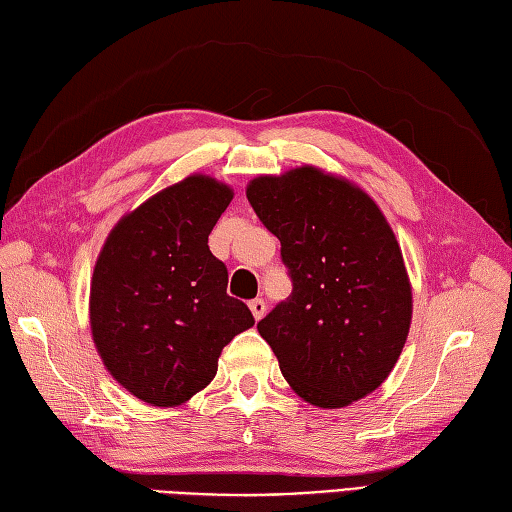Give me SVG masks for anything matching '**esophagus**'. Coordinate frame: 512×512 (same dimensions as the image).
Returning <instances> with one entry per match:
<instances>
[{"label": "esophagus", "instance_id": "obj_1", "mask_svg": "<svg viewBox=\"0 0 512 512\" xmlns=\"http://www.w3.org/2000/svg\"><path fill=\"white\" fill-rule=\"evenodd\" d=\"M248 308H250V312H253L255 321H259L266 314V301L264 299H253L248 303Z\"/></svg>", "mask_w": 512, "mask_h": 512}]
</instances>
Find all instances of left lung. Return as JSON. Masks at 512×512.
<instances>
[{
  "label": "left lung",
  "instance_id": "8db88e82",
  "mask_svg": "<svg viewBox=\"0 0 512 512\" xmlns=\"http://www.w3.org/2000/svg\"><path fill=\"white\" fill-rule=\"evenodd\" d=\"M281 242L292 295L257 323L299 398L341 409L385 383L405 347L413 297L380 206L343 176L303 165L248 182Z\"/></svg>",
  "mask_w": 512,
  "mask_h": 512
}]
</instances>
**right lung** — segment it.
<instances>
[{
    "instance_id": "add662e5",
    "label": "right lung",
    "mask_w": 512,
    "mask_h": 512,
    "mask_svg": "<svg viewBox=\"0 0 512 512\" xmlns=\"http://www.w3.org/2000/svg\"><path fill=\"white\" fill-rule=\"evenodd\" d=\"M206 173L151 195L107 235L90 281V328L107 372L151 407H178L217 374L233 336L253 328L226 295L228 273L209 250L233 200Z\"/></svg>"
}]
</instances>
